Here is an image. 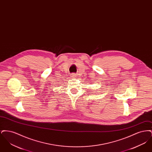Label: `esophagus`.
I'll list each match as a JSON object with an SVG mask.
<instances>
[{"label": "esophagus", "mask_w": 152, "mask_h": 152, "mask_svg": "<svg viewBox=\"0 0 152 152\" xmlns=\"http://www.w3.org/2000/svg\"><path fill=\"white\" fill-rule=\"evenodd\" d=\"M71 77H76V75H75V73H72V74L71 75Z\"/></svg>", "instance_id": "esophagus-1"}]
</instances>
